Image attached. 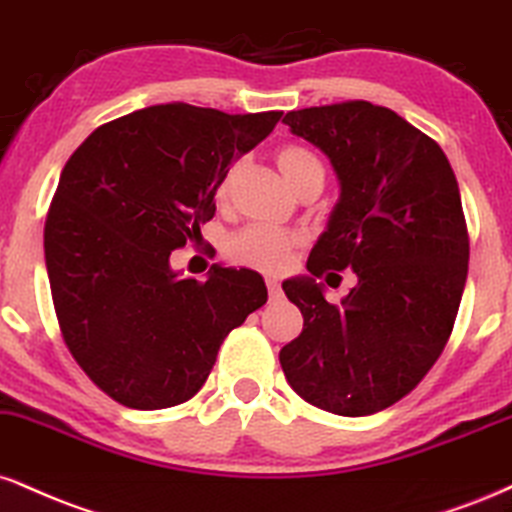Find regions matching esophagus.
Instances as JSON below:
<instances>
[{
	"label": "esophagus",
	"instance_id": "obj_1",
	"mask_svg": "<svg viewBox=\"0 0 512 512\" xmlns=\"http://www.w3.org/2000/svg\"><path fill=\"white\" fill-rule=\"evenodd\" d=\"M267 291H269V298H279L281 295V283H279V279H274V276H267Z\"/></svg>",
	"mask_w": 512,
	"mask_h": 512
}]
</instances>
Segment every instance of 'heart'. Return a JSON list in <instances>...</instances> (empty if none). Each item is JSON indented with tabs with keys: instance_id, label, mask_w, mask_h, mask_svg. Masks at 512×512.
<instances>
[{
	"instance_id": "heart-1",
	"label": "heart",
	"mask_w": 512,
	"mask_h": 512,
	"mask_svg": "<svg viewBox=\"0 0 512 512\" xmlns=\"http://www.w3.org/2000/svg\"><path fill=\"white\" fill-rule=\"evenodd\" d=\"M276 164H279L281 174L286 176V181L295 188L303 178L310 174H322V164L319 159L312 155L310 150L300 145H283L276 150ZM229 181L231 176H221L217 183V190H214V197L217 202H224L226 195H229ZM300 245V238L291 231L272 229V226L252 224L233 233L226 243V257L231 262L240 264V267L257 269V272L276 274L281 269L288 267L291 262L295 248Z\"/></svg>"
}]
</instances>
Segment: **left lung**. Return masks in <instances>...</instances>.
I'll return each mask as SVG.
<instances>
[{"instance_id": "1", "label": "left lung", "mask_w": 512, "mask_h": 512, "mask_svg": "<svg viewBox=\"0 0 512 512\" xmlns=\"http://www.w3.org/2000/svg\"><path fill=\"white\" fill-rule=\"evenodd\" d=\"M283 123L341 181L307 260L312 276L283 281L303 312V334L279 353L283 374L317 408L372 415L408 396L451 338L470 260L458 181L429 135L379 104L298 109ZM329 268L358 276L338 306L316 283Z\"/></svg>"}]
</instances>
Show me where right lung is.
Wrapping results in <instances>:
<instances>
[{"label": "right lung", "instance_id": "obj_1", "mask_svg": "<svg viewBox=\"0 0 512 512\" xmlns=\"http://www.w3.org/2000/svg\"><path fill=\"white\" fill-rule=\"evenodd\" d=\"M281 114L157 104L95 128L66 162L45 221L49 288L66 348L116 403H186L229 331L267 303L257 272L212 264L207 281L181 279L169 257Z\"/></svg>", "mask_w": 512, "mask_h": 512}]
</instances>
